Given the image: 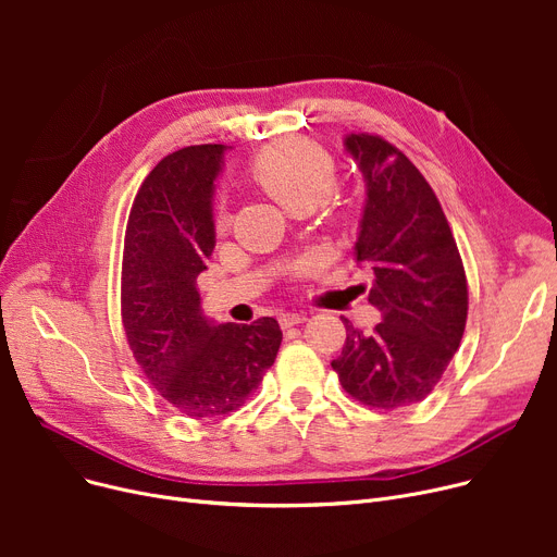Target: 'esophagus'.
<instances>
[{"label":"esophagus","mask_w":557,"mask_h":557,"mask_svg":"<svg viewBox=\"0 0 557 557\" xmlns=\"http://www.w3.org/2000/svg\"><path fill=\"white\" fill-rule=\"evenodd\" d=\"M305 320H307L305 311H286L280 315V325H282V330H288V327L305 323Z\"/></svg>","instance_id":"1"}]
</instances>
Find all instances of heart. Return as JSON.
Segmentation results:
<instances>
[{
  "label": "heart",
  "mask_w": 557,
  "mask_h": 557,
  "mask_svg": "<svg viewBox=\"0 0 557 557\" xmlns=\"http://www.w3.org/2000/svg\"><path fill=\"white\" fill-rule=\"evenodd\" d=\"M252 175L288 212L313 210L336 187V164L327 151L313 141L290 139L261 151ZM230 212L219 210L216 225L225 227Z\"/></svg>",
  "instance_id": "1"
}]
</instances>
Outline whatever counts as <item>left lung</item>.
Instances as JSON below:
<instances>
[{"label":"left lung","instance_id":"8db88e82","mask_svg":"<svg viewBox=\"0 0 557 557\" xmlns=\"http://www.w3.org/2000/svg\"><path fill=\"white\" fill-rule=\"evenodd\" d=\"M345 153L363 175L355 259L374 273L368 302L382 323L363 334L347 318L332 361L341 386L372 408L422 401L454 359L467 320V280L456 239L424 175L393 144L349 133Z\"/></svg>","mask_w":557,"mask_h":557}]
</instances>
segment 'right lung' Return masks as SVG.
<instances>
[{
	"label": "right lung",
	"mask_w": 557,
	"mask_h": 557,
	"mask_svg": "<svg viewBox=\"0 0 557 557\" xmlns=\"http://www.w3.org/2000/svg\"><path fill=\"white\" fill-rule=\"evenodd\" d=\"M223 156V144H200L160 160L135 196L124 244L122 318L133 357L194 420L239 408L282 343L275 318L219 325L200 307L196 277L216 244L212 200Z\"/></svg>",
	"instance_id": "add662e5"
}]
</instances>
